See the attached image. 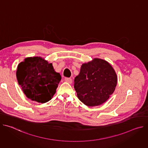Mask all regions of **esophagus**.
Returning a JSON list of instances; mask_svg holds the SVG:
<instances>
[{
	"instance_id": "34e87169",
	"label": "esophagus",
	"mask_w": 148,
	"mask_h": 148,
	"mask_svg": "<svg viewBox=\"0 0 148 148\" xmlns=\"http://www.w3.org/2000/svg\"><path fill=\"white\" fill-rule=\"evenodd\" d=\"M64 81L66 82H68L69 84H71L72 83V79L71 78H65Z\"/></svg>"
}]
</instances>
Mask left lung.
Returning <instances> with one entry per match:
<instances>
[{
	"label": "left lung",
	"mask_w": 148,
	"mask_h": 148,
	"mask_svg": "<svg viewBox=\"0 0 148 148\" xmlns=\"http://www.w3.org/2000/svg\"><path fill=\"white\" fill-rule=\"evenodd\" d=\"M117 81V75L110 63L95 58L81 65L74 87L78 98L84 104L95 107L109 99L115 90Z\"/></svg>",
	"instance_id": "left-lung-1"
}]
</instances>
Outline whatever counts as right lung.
Segmentation results:
<instances>
[{"instance_id":"1","label":"right lung","mask_w":148,"mask_h":148,"mask_svg":"<svg viewBox=\"0 0 148 148\" xmlns=\"http://www.w3.org/2000/svg\"><path fill=\"white\" fill-rule=\"evenodd\" d=\"M16 77L18 84L29 99L43 103L53 98L61 79L52 63L38 56L27 57L20 62Z\"/></svg>"}]
</instances>
